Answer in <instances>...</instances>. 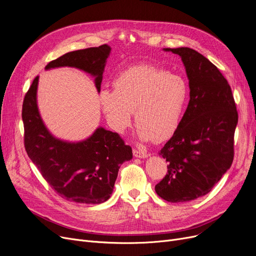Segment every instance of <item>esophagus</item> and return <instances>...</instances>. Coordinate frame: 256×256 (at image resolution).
<instances>
[{"label": "esophagus", "instance_id": "1", "mask_svg": "<svg viewBox=\"0 0 256 256\" xmlns=\"http://www.w3.org/2000/svg\"><path fill=\"white\" fill-rule=\"evenodd\" d=\"M132 154H134V156H135V157H137V158H146L148 156V154H146V152L137 150V148L132 150Z\"/></svg>", "mask_w": 256, "mask_h": 256}]
</instances>
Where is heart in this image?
I'll use <instances>...</instances> for the list:
<instances>
[{
  "label": "heart",
  "mask_w": 256,
  "mask_h": 256,
  "mask_svg": "<svg viewBox=\"0 0 256 256\" xmlns=\"http://www.w3.org/2000/svg\"><path fill=\"white\" fill-rule=\"evenodd\" d=\"M102 90L99 104L110 128L118 134L130 126L132 110L143 141L162 142L179 128L190 99V84L182 75L152 64L132 66Z\"/></svg>",
  "instance_id": "obj_1"
}]
</instances>
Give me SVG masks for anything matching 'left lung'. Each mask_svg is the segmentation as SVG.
I'll return each mask as SVG.
<instances>
[{
  "mask_svg": "<svg viewBox=\"0 0 256 256\" xmlns=\"http://www.w3.org/2000/svg\"><path fill=\"white\" fill-rule=\"evenodd\" d=\"M164 50L181 56L190 99L179 128L159 152L168 162V174L154 190L165 201L179 203L208 194L230 168L238 114L227 80L212 62L187 47Z\"/></svg>",
  "mask_w": 256,
  "mask_h": 256,
  "instance_id": "obj_1",
  "label": "left lung"
}]
</instances>
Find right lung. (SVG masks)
Listing matches in <instances>:
<instances>
[{"label":"right lung","mask_w":256,"mask_h":256,"mask_svg":"<svg viewBox=\"0 0 256 256\" xmlns=\"http://www.w3.org/2000/svg\"><path fill=\"white\" fill-rule=\"evenodd\" d=\"M110 48L104 44L64 54L50 62L46 69L75 66L95 76L100 91L102 73ZM38 76L27 91L22 118L24 124V146L52 190L68 201L84 204H100L110 198L120 165L132 158V148L118 132L99 128L94 134L78 143L54 138L44 126L36 104Z\"/></svg>","instance_id":"obj_1"}]
</instances>
